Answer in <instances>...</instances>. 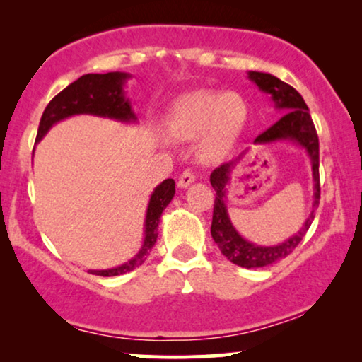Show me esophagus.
<instances>
[{
    "instance_id": "esophagus-1",
    "label": "esophagus",
    "mask_w": 362,
    "mask_h": 362,
    "mask_svg": "<svg viewBox=\"0 0 362 362\" xmlns=\"http://www.w3.org/2000/svg\"><path fill=\"white\" fill-rule=\"evenodd\" d=\"M194 181H196V176L192 175V173L186 171V173H182V175L180 176V180H177V187L185 189V187L192 185V182H194Z\"/></svg>"
}]
</instances>
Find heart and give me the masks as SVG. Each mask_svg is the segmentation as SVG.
<instances>
[{
	"instance_id": "obj_1",
	"label": "heart",
	"mask_w": 362,
	"mask_h": 362,
	"mask_svg": "<svg viewBox=\"0 0 362 362\" xmlns=\"http://www.w3.org/2000/svg\"><path fill=\"white\" fill-rule=\"evenodd\" d=\"M247 123V103L237 93L197 90L177 98L165 118L168 135L189 141L199 138L197 156L217 163L235 146Z\"/></svg>"
}]
</instances>
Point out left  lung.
<instances>
[{"label": "left lung", "instance_id": "obj_1", "mask_svg": "<svg viewBox=\"0 0 362 362\" xmlns=\"http://www.w3.org/2000/svg\"><path fill=\"white\" fill-rule=\"evenodd\" d=\"M247 77L259 87V90L269 93L276 110L284 113V117L275 125H272L269 130L255 138L254 145L270 146L275 143H293L301 150H305L311 165V173H313V206H311L310 216L306 217L301 229L280 244L260 245L247 240L239 234V230L232 224L226 204L227 192H229L227 189H229L232 177L239 171L240 163L245 160L249 150H245L235 160L224 163L212 171L211 185L216 191L214 214H212L211 226L212 239L219 247L221 254L232 264L244 267V269H260V267L272 265L290 255L303 239L315 219V211L320 204V143L308 107H306L303 97L293 87L267 72L250 71L247 72Z\"/></svg>", "mask_w": 362, "mask_h": 362}]
</instances>
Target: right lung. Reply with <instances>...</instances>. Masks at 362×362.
Segmentation results:
<instances>
[{
    "label": "right lung",
    "instance_id": "1",
    "mask_svg": "<svg viewBox=\"0 0 362 362\" xmlns=\"http://www.w3.org/2000/svg\"><path fill=\"white\" fill-rule=\"evenodd\" d=\"M132 76L127 72H107V74H86L76 82L67 86L62 92L49 102L44 110L36 143L41 141L47 132L56 123L66 120L74 115H95L102 118H112L120 123H138L136 113L133 112L130 98L127 97L125 86ZM175 180H165L153 189L148 201L145 226H143V244L135 257L125 264L105 270H88V274L100 276H117L128 274L140 267L150 255L153 245L158 239V224H160L163 211L175 197Z\"/></svg>",
    "mask_w": 362,
    "mask_h": 362
}]
</instances>
